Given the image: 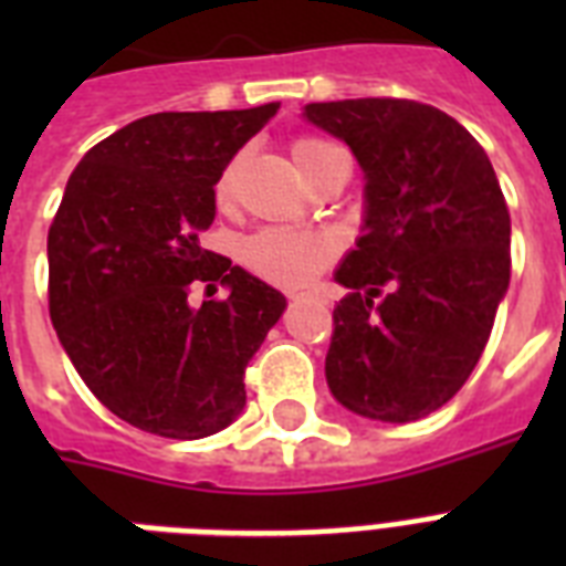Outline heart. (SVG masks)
<instances>
[{
	"mask_svg": "<svg viewBox=\"0 0 566 566\" xmlns=\"http://www.w3.org/2000/svg\"><path fill=\"white\" fill-rule=\"evenodd\" d=\"M291 153L300 164L302 176L311 181L328 158H335L344 149L332 144V140H323V137L302 135L291 144ZM231 181H234V164H229L217 179V190H213L217 202L229 199ZM240 258L252 273L264 275L275 284H284V287H293V284L308 282L311 275L323 270L335 258V240L328 234H319V231L261 229L243 240Z\"/></svg>",
	"mask_w": 566,
	"mask_h": 566,
	"instance_id": "b5f03b06",
	"label": "heart"
}]
</instances>
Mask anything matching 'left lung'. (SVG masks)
<instances>
[{"mask_svg": "<svg viewBox=\"0 0 566 566\" xmlns=\"http://www.w3.org/2000/svg\"><path fill=\"white\" fill-rule=\"evenodd\" d=\"M364 170V234L337 266L326 378L367 420L429 417L482 358L511 279V217L491 158L413 99L311 102Z\"/></svg>", "mask_w": 566, "mask_h": 566, "instance_id": "8db88e82", "label": "left lung"}]
</instances>
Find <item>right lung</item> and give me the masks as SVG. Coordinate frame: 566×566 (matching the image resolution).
Segmentation results:
<instances>
[{"mask_svg":"<svg viewBox=\"0 0 566 566\" xmlns=\"http://www.w3.org/2000/svg\"><path fill=\"white\" fill-rule=\"evenodd\" d=\"M279 102L164 111L84 155L49 226V317L70 361L119 420L176 440L226 429L243 373L282 317V293L202 249L213 185ZM222 283L199 310L189 284Z\"/></svg>","mask_w":566,"mask_h":566,"instance_id":"1","label":"right lung"}]
</instances>
